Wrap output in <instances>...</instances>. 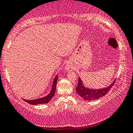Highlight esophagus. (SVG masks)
<instances>
[{"instance_id": "obj_1", "label": "esophagus", "mask_w": 133, "mask_h": 133, "mask_svg": "<svg viewBox=\"0 0 133 133\" xmlns=\"http://www.w3.org/2000/svg\"><path fill=\"white\" fill-rule=\"evenodd\" d=\"M66 69L67 70V71H72L74 70V67H73L71 65H67L66 66Z\"/></svg>"}]
</instances>
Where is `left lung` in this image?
<instances>
[{
    "mask_svg": "<svg viewBox=\"0 0 133 133\" xmlns=\"http://www.w3.org/2000/svg\"><path fill=\"white\" fill-rule=\"evenodd\" d=\"M114 81L108 86L107 87L101 89H91L89 88H87L83 84L82 81L80 77H78V83L76 88L77 93L81 97L82 99L86 101H93L102 97L105 94L108 93L109 91L111 89L112 87L114 84Z\"/></svg>",
    "mask_w": 133,
    "mask_h": 133,
    "instance_id": "1",
    "label": "left lung"
}]
</instances>
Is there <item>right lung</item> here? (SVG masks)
Returning a JSON list of instances; mask_svg holds the SVG:
<instances>
[{
    "label": "right lung",
    "mask_w": 133,
    "mask_h": 133,
    "mask_svg": "<svg viewBox=\"0 0 133 133\" xmlns=\"http://www.w3.org/2000/svg\"><path fill=\"white\" fill-rule=\"evenodd\" d=\"M57 80H58V75H56L55 76L54 80H53V85H52V87H51V90L50 92L46 95V96L43 97H41V98H39V99H34V100L24 99V101H26V102L29 103V104H32V105H38V104H47V103H48L52 99V98H53V95H54L55 93L56 83H57Z\"/></svg>",
    "instance_id": "right-lung-1"
}]
</instances>
